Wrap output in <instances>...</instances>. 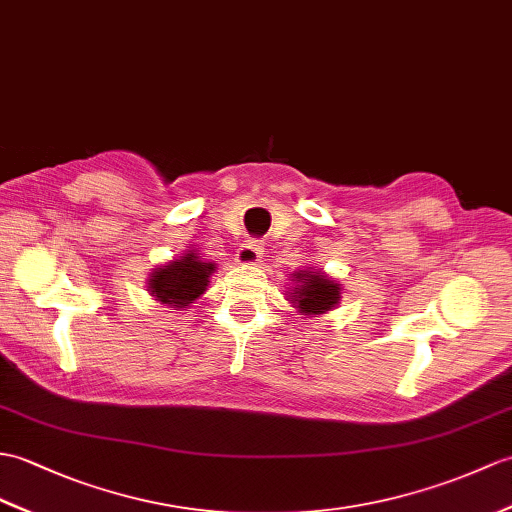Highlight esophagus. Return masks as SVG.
Returning <instances> with one entry per match:
<instances>
[{
  "mask_svg": "<svg viewBox=\"0 0 512 512\" xmlns=\"http://www.w3.org/2000/svg\"><path fill=\"white\" fill-rule=\"evenodd\" d=\"M261 255H264V251H261V246L257 242H246L237 248L235 261L240 266H257L261 261Z\"/></svg>",
  "mask_w": 512,
  "mask_h": 512,
  "instance_id": "obj_1",
  "label": "esophagus"
}]
</instances>
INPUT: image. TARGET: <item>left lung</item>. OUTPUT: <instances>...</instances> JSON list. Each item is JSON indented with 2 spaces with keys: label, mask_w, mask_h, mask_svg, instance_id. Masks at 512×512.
Here are the masks:
<instances>
[{
  "label": "left lung",
  "mask_w": 512,
  "mask_h": 512,
  "mask_svg": "<svg viewBox=\"0 0 512 512\" xmlns=\"http://www.w3.org/2000/svg\"><path fill=\"white\" fill-rule=\"evenodd\" d=\"M288 296L296 312L305 318L329 314L336 310L342 299V285L334 277H329L323 268H305L290 275Z\"/></svg>",
  "instance_id": "8db88e82"
}]
</instances>
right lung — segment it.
Masks as SVG:
<instances>
[{
	"instance_id": "1",
	"label": "right lung",
	"mask_w": 512,
	"mask_h": 512,
	"mask_svg": "<svg viewBox=\"0 0 512 512\" xmlns=\"http://www.w3.org/2000/svg\"><path fill=\"white\" fill-rule=\"evenodd\" d=\"M213 272H216V264L200 259V253L189 244L181 257L152 268L146 288L157 303L168 305L172 310H185L198 296L205 294Z\"/></svg>"
}]
</instances>
